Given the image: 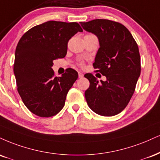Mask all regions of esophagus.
<instances>
[{
	"label": "esophagus",
	"instance_id": "esophagus-1",
	"mask_svg": "<svg viewBox=\"0 0 160 160\" xmlns=\"http://www.w3.org/2000/svg\"><path fill=\"white\" fill-rule=\"evenodd\" d=\"M78 77H79V78H83V74H82V72H78Z\"/></svg>",
	"mask_w": 160,
	"mask_h": 160
}]
</instances>
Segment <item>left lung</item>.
Segmentation results:
<instances>
[{"mask_svg":"<svg viewBox=\"0 0 160 160\" xmlns=\"http://www.w3.org/2000/svg\"><path fill=\"white\" fill-rule=\"evenodd\" d=\"M86 31L95 34L100 48L94 68L106 77L105 81L92 74L84 75L90 82L85 92L89 108L103 116L120 113L131 99L141 73L137 44L124 25L107 19L81 22Z\"/></svg>","mask_w":160,"mask_h":160,"instance_id":"obj_1","label":"left lung"}]
</instances>
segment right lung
<instances>
[{
	"label": "right lung",
	"mask_w": 160,
	"mask_h": 160,
	"mask_svg": "<svg viewBox=\"0 0 160 160\" xmlns=\"http://www.w3.org/2000/svg\"><path fill=\"white\" fill-rule=\"evenodd\" d=\"M78 32L82 30L77 22L49 21L30 29L19 40L13 71L19 95L33 114L51 117L64 107L78 74L69 68L54 77L51 67L54 59L65 57L68 40Z\"/></svg>",
	"instance_id": "obj_1"
}]
</instances>
